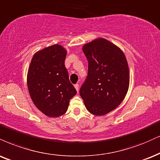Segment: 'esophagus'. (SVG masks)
I'll return each instance as SVG.
<instances>
[{
    "label": "esophagus",
    "instance_id": "1",
    "mask_svg": "<svg viewBox=\"0 0 160 160\" xmlns=\"http://www.w3.org/2000/svg\"><path fill=\"white\" fill-rule=\"evenodd\" d=\"M74 88H76L77 92H78V91H79V84H78V83H77V84H75V85H74Z\"/></svg>",
    "mask_w": 160,
    "mask_h": 160
}]
</instances>
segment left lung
Wrapping results in <instances>:
<instances>
[{
    "label": "left lung",
    "mask_w": 160,
    "mask_h": 160,
    "mask_svg": "<svg viewBox=\"0 0 160 160\" xmlns=\"http://www.w3.org/2000/svg\"><path fill=\"white\" fill-rule=\"evenodd\" d=\"M87 58L88 76L80 89L87 110L101 116L116 109L130 85V71L124 52L103 38L82 46Z\"/></svg>",
    "instance_id": "obj_1"
}]
</instances>
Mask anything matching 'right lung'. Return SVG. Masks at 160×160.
<instances>
[{"label": "right lung", "instance_id": "right-lung-1", "mask_svg": "<svg viewBox=\"0 0 160 160\" xmlns=\"http://www.w3.org/2000/svg\"><path fill=\"white\" fill-rule=\"evenodd\" d=\"M66 54L63 46H48L34 53L28 68L30 98L38 110L51 118L65 114L69 101L77 94L65 67Z\"/></svg>", "mask_w": 160, "mask_h": 160}]
</instances>
